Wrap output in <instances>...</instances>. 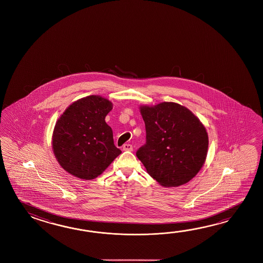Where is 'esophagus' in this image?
Masks as SVG:
<instances>
[{
  "mask_svg": "<svg viewBox=\"0 0 263 263\" xmlns=\"http://www.w3.org/2000/svg\"><path fill=\"white\" fill-rule=\"evenodd\" d=\"M134 149V146L130 144H124L123 145V151H133Z\"/></svg>",
  "mask_w": 263,
  "mask_h": 263,
  "instance_id": "34e87169",
  "label": "esophagus"
}]
</instances>
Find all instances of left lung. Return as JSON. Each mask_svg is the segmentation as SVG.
I'll use <instances>...</instances> for the list:
<instances>
[{
    "label": "left lung",
    "instance_id": "1",
    "mask_svg": "<svg viewBox=\"0 0 263 263\" xmlns=\"http://www.w3.org/2000/svg\"><path fill=\"white\" fill-rule=\"evenodd\" d=\"M140 109L146 140L136 156L162 186L187 183L199 172L207 157L205 127L190 110L175 102Z\"/></svg>",
    "mask_w": 263,
    "mask_h": 263
}]
</instances>
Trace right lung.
<instances>
[{
    "label": "right lung",
    "instance_id": "add662e5",
    "mask_svg": "<svg viewBox=\"0 0 263 263\" xmlns=\"http://www.w3.org/2000/svg\"><path fill=\"white\" fill-rule=\"evenodd\" d=\"M112 106L104 98L88 96L73 102L56 122L52 148L68 173L80 179H96L121 153L105 122Z\"/></svg>",
    "mask_w": 263,
    "mask_h": 263
}]
</instances>
